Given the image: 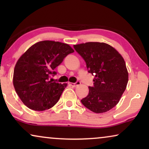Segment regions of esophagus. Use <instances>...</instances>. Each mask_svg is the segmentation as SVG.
<instances>
[{
	"instance_id": "esophagus-1",
	"label": "esophagus",
	"mask_w": 149,
	"mask_h": 149,
	"mask_svg": "<svg viewBox=\"0 0 149 149\" xmlns=\"http://www.w3.org/2000/svg\"><path fill=\"white\" fill-rule=\"evenodd\" d=\"M80 84H81L80 81H77V82H76V83H70V85L72 87H77V86H78V85H79Z\"/></svg>"
}]
</instances>
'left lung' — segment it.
Masks as SVG:
<instances>
[{"instance_id": "1", "label": "left lung", "mask_w": 149, "mask_h": 149, "mask_svg": "<svg viewBox=\"0 0 149 149\" xmlns=\"http://www.w3.org/2000/svg\"><path fill=\"white\" fill-rule=\"evenodd\" d=\"M84 59L93 79L87 97L81 100L85 107L95 113L110 111L119 102L128 82L125 60L115 48L104 42H88L74 45Z\"/></svg>"}]
</instances>
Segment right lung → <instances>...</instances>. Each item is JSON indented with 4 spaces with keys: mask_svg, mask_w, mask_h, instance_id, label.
Masks as SVG:
<instances>
[{
    "mask_svg": "<svg viewBox=\"0 0 149 149\" xmlns=\"http://www.w3.org/2000/svg\"><path fill=\"white\" fill-rule=\"evenodd\" d=\"M74 51L68 44L43 40L32 45L21 56L13 71V83L22 102L30 109L42 111L58 102L67 83L49 81L54 70Z\"/></svg>",
    "mask_w": 149,
    "mask_h": 149,
    "instance_id": "add662e5",
    "label": "right lung"
}]
</instances>
